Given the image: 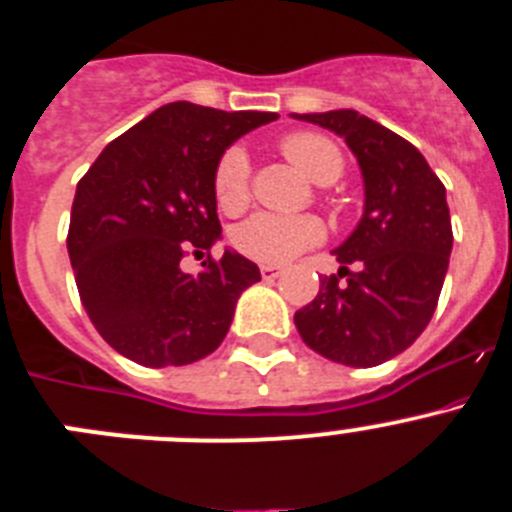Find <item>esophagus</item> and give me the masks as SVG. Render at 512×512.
Returning <instances> with one entry per match:
<instances>
[{
  "label": "esophagus",
  "instance_id": "obj_1",
  "mask_svg": "<svg viewBox=\"0 0 512 512\" xmlns=\"http://www.w3.org/2000/svg\"><path fill=\"white\" fill-rule=\"evenodd\" d=\"M261 277H264V279L282 277V266H277V264H261Z\"/></svg>",
  "mask_w": 512,
  "mask_h": 512
}]
</instances>
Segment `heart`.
I'll use <instances>...</instances> for the list:
<instances>
[{"label": "heart", "instance_id": "obj_1", "mask_svg": "<svg viewBox=\"0 0 512 512\" xmlns=\"http://www.w3.org/2000/svg\"><path fill=\"white\" fill-rule=\"evenodd\" d=\"M284 156L300 166L320 184L336 182L343 174V153L330 138L320 133H292L282 140ZM212 192L228 215L241 212L251 200V158L246 148L230 146L217 158L212 174ZM325 238L323 220L312 215H277L256 212L235 228V248L261 264H287L302 251L318 246Z\"/></svg>", "mask_w": 512, "mask_h": 512}]
</instances>
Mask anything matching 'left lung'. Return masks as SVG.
Instances as JSON below:
<instances>
[{
	"instance_id": "1",
	"label": "left lung",
	"mask_w": 512,
	"mask_h": 512,
	"mask_svg": "<svg viewBox=\"0 0 512 512\" xmlns=\"http://www.w3.org/2000/svg\"><path fill=\"white\" fill-rule=\"evenodd\" d=\"M295 117L343 135L366 187L359 228L336 248L341 271L323 277L295 325L325 359L377 366L402 354L436 312L454 246L446 187L413 143L356 110Z\"/></svg>"
}]
</instances>
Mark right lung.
<instances>
[{
    "mask_svg": "<svg viewBox=\"0 0 512 512\" xmlns=\"http://www.w3.org/2000/svg\"><path fill=\"white\" fill-rule=\"evenodd\" d=\"M274 112H223L171 102L115 138L76 184L66 246L76 289L99 336L140 366L205 359L259 282L253 261L225 251L212 174L235 138ZM208 253L197 278L181 259Z\"/></svg>",
    "mask_w": 512,
    "mask_h": 512,
    "instance_id": "1",
    "label": "right lung"
}]
</instances>
